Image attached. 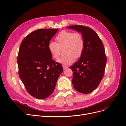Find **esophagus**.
<instances>
[{
	"instance_id": "esophagus-1",
	"label": "esophagus",
	"mask_w": 126,
	"mask_h": 126,
	"mask_svg": "<svg viewBox=\"0 0 126 126\" xmlns=\"http://www.w3.org/2000/svg\"><path fill=\"white\" fill-rule=\"evenodd\" d=\"M63 69L64 70H65V69H66L67 68H68V66H64V65H63Z\"/></svg>"
}]
</instances>
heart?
<instances>
[{
  "label": "heart",
  "mask_w": 126,
  "mask_h": 126,
  "mask_svg": "<svg viewBox=\"0 0 126 126\" xmlns=\"http://www.w3.org/2000/svg\"><path fill=\"white\" fill-rule=\"evenodd\" d=\"M56 43L49 42L48 50L52 58L57 59L61 54L63 47L64 55L58 60V62L64 64H71L75 59L80 57L84 51L85 40L82 34L79 32H73L70 30H63L55 38Z\"/></svg>",
  "instance_id": "1"
}]
</instances>
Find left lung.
<instances>
[{
    "label": "left lung",
    "instance_id": "8db88e82",
    "mask_svg": "<svg viewBox=\"0 0 126 126\" xmlns=\"http://www.w3.org/2000/svg\"><path fill=\"white\" fill-rule=\"evenodd\" d=\"M67 28L81 32L85 40L82 56L70 67L72 84L78 92L89 94L97 88L104 76L107 63L105 48L97 33L88 27L74 25Z\"/></svg>",
    "mask_w": 126,
    "mask_h": 126
}]
</instances>
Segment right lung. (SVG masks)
<instances>
[{
	"label": "right lung",
	"instance_id": "right-lung-1",
	"mask_svg": "<svg viewBox=\"0 0 126 126\" xmlns=\"http://www.w3.org/2000/svg\"><path fill=\"white\" fill-rule=\"evenodd\" d=\"M58 29H40L22 40L17 57L18 74L28 93L38 99L53 93L63 68L52 59L48 45Z\"/></svg>",
	"mask_w": 126,
	"mask_h": 126
}]
</instances>
